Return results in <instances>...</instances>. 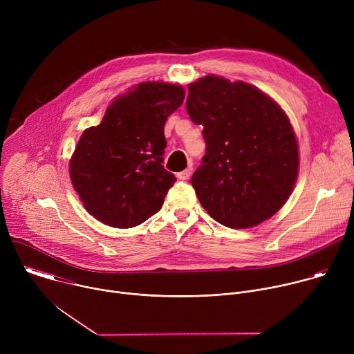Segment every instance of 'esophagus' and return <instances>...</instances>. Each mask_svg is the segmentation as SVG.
I'll list each match as a JSON object with an SVG mask.
<instances>
[{"mask_svg":"<svg viewBox=\"0 0 354 354\" xmlns=\"http://www.w3.org/2000/svg\"><path fill=\"white\" fill-rule=\"evenodd\" d=\"M190 175H192V167H189V168H186L185 171H180V172H178V179H180V180H186V179H189L190 178Z\"/></svg>","mask_w":354,"mask_h":354,"instance_id":"34e87169","label":"esophagus"}]
</instances>
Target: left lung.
<instances>
[{
	"label": "left lung",
	"mask_w": 354,
	"mask_h": 354,
	"mask_svg": "<svg viewBox=\"0 0 354 354\" xmlns=\"http://www.w3.org/2000/svg\"><path fill=\"white\" fill-rule=\"evenodd\" d=\"M187 89L186 111L203 126L206 141V154L190 179L200 205L235 230L270 218L298 176V144L287 115L242 81L207 75Z\"/></svg>",
	"instance_id": "left-lung-1"
}]
</instances>
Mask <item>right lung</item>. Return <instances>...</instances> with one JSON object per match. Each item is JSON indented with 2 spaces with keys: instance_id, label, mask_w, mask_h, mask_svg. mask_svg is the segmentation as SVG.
Here are the masks:
<instances>
[{
  "instance_id": "obj_1",
  "label": "right lung",
  "mask_w": 354,
  "mask_h": 354,
  "mask_svg": "<svg viewBox=\"0 0 354 354\" xmlns=\"http://www.w3.org/2000/svg\"><path fill=\"white\" fill-rule=\"evenodd\" d=\"M183 99L180 85L138 84L113 100L100 124L82 133L70 176L91 216L115 228H131L161 210L176 180L162 165L164 126Z\"/></svg>"
}]
</instances>
